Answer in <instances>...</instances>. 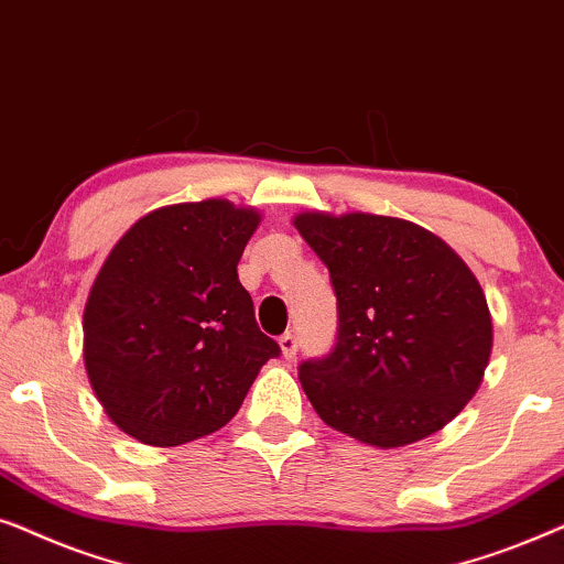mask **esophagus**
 <instances>
[{
	"label": "esophagus",
	"mask_w": 564,
	"mask_h": 564,
	"mask_svg": "<svg viewBox=\"0 0 564 564\" xmlns=\"http://www.w3.org/2000/svg\"><path fill=\"white\" fill-rule=\"evenodd\" d=\"M281 352H283V358H296V352H299V340H296V335L294 333H286V335H281Z\"/></svg>",
	"instance_id": "obj_1"
}]
</instances>
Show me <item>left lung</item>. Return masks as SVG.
Instances as JSON below:
<instances>
[{
	"mask_svg": "<svg viewBox=\"0 0 564 564\" xmlns=\"http://www.w3.org/2000/svg\"><path fill=\"white\" fill-rule=\"evenodd\" d=\"M329 270L337 340L299 366L312 408L360 444L397 448L441 431L482 384L492 319L459 254L417 224L299 214Z\"/></svg>",
	"mask_w": 564,
	"mask_h": 564,
	"instance_id": "obj_1",
	"label": "left lung"
}]
</instances>
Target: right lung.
<instances>
[{
	"mask_svg": "<svg viewBox=\"0 0 564 564\" xmlns=\"http://www.w3.org/2000/svg\"><path fill=\"white\" fill-rule=\"evenodd\" d=\"M260 214L221 198L164 206L118 239L85 306L89 384L120 431L180 446L219 431L281 348L237 275Z\"/></svg>",
	"mask_w": 564,
	"mask_h": 564,
	"instance_id": "add662e5",
	"label": "right lung"
}]
</instances>
